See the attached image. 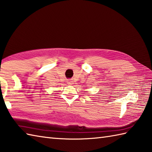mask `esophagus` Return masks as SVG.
<instances>
[{"mask_svg":"<svg viewBox=\"0 0 152 152\" xmlns=\"http://www.w3.org/2000/svg\"><path fill=\"white\" fill-rule=\"evenodd\" d=\"M67 83L69 85H72V80H67Z\"/></svg>","mask_w":152,"mask_h":152,"instance_id":"34e87169","label":"esophagus"}]
</instances>
